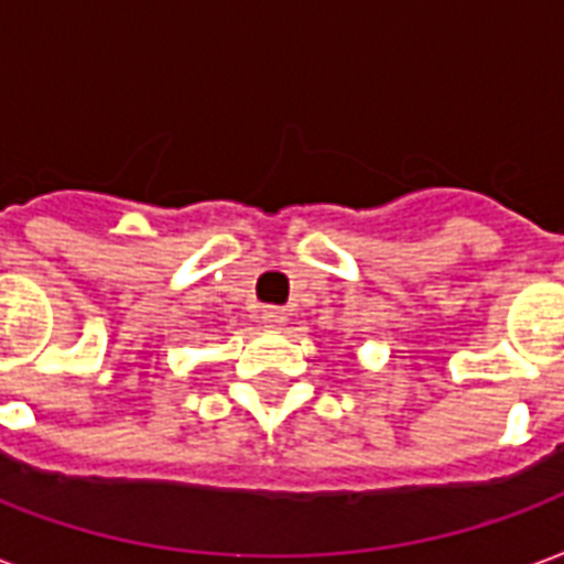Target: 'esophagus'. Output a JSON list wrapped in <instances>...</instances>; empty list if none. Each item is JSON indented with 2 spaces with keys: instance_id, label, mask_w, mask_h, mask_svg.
<instances>
[{
  "instance_id": "obj_1",
  "label": "esophagus",
  "mask_w": 564,
  "mask_h": 564,
  "mask_svg": "<svg viewBox=\"0 0 564 564\" xmlns=\"http://www.w3.org/2000/svg\"><path fill=\"white\" fill-rule=\"evenodd\" d=\"M261 322H264V327H285L288 312L279 310V306H264L261 310Z\"/></svg>"
}]
</instances>
